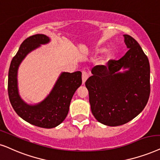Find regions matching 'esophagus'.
<instances>
[{"label":"esophagus","mask_w":160,"mask_h":160,"mask_svg":"<svg viewBox=\"0 0 160 160\" xmlns=\"http://www.w3.org/2000/svg\"><path fill=\"white\" fill-rule=\"evenodd\" d=\"M89 77V73L86 70H82V83L84 84V82H86V80L88 79Z\"/></svg>","instance_id":"34e87169"}]
</instances>
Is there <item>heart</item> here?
I'll use <instances>...</instances> for the list:
<instances>
[{"instance_id": "heart-1", "label": "heart", "mask_w": 160, "mask_h": 160, "mask_svg": "<svg viewBox=\"0 0 160 160\" xmlns=\"http://www.w3.org/2000/svg\"><path fill=\"white\" fill-rule=\"evenodd\" d=\"M109 54L106 55V56H105V57H104V58H103V60H102V62H104L106 61V60H107V59H109Z\"/></svg>"}]
</instances>
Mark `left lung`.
<instances>
[{
	"label": "left lung",
	"instance_id": "1",
	"mask_svg": "<svg viewBox=\"0 0 160 160\" xmlns=\"http://www.w3.org/2000/svg\"><path fill=\"white\" fill-rule=\"evenodd\" d=\"M128 48L118 60L95 66L85 82L91 111L95 119L109 126L125 124L138 116L150 95V65L142 48L133 37L124 34ZM122 67L128 68L118 73Z\"/></svg>",
	"mask_w": 160,
	"mask_h": 160
}]
</instances>
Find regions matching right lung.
Masks as SVG:
<instances>
[{
	"label": "right lung",
	"mask_w": 160,
	"mask_h": 160,
	"mask_svg": "<svg viewBox=\"0 0 160 160\" xmlns=\"http://www.w3.org/2000/svg\"><path fill=\"white\" fill-rule=\"evenodd\" d=\"M48 42L49 38L44 34L32 35L25 39L12 60L8 78V94L14 110L28 123L46 128L56 127L65 119L72 95L82 83L80 71L72 73L63 72L51 92L42 102L29 106L21 100L17 84V72L19 65L27 53L40 44Z\"/></svg>",
	"instance_id": "add662e5"
}]
</instances>
